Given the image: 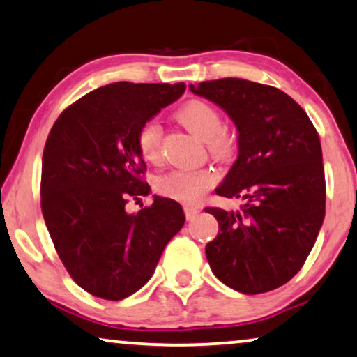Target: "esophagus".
Masks as SVG:
<instances>
[{
  "mask_svg": "<svg viewBox=\"0 0 357 357\" xmlns=\"http://www.w3.org/2000/svg\"><path fill=\"white\" fill-rule=\"evenodd\" d=\"M199 212H201V207L199 206H191V204H186V206H184V213H186L188 220H192Z\"/></svg>",
  "mask_w": 357,
  "mask_h": 357,
  "instance_id": "obj_1",
  "label": "esophagus"
}]
</instances>
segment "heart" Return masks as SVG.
<instances>
[{
	"label": "heart",
	"instance_id": "1",
	"mask_svg": "<svg viewBox=\"0 0 357 357\" xmlns=\"http://www.w3.org/2000/svg\"><path fill=\"white\" fill-rule=\"evenodd\" d=\"M178 121L206 140L207 150L217 158H230L235 150V137L223 129V117L217 107L206 101H189L176 114ZM137 149L146 163L156 165L161 160V126L151 119L140 126L137 132ZM215 183V174L211 169L179 168L160 176L155 183L156 192L181 202H197Z\"/></svg>",
	"mask_w": 357,
	"mask_h": 357
}]
</instances>
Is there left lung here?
<instances>
[{"label": "left lung", "mask_w": 357, "mask_h": 357, "mask_svg": "<svg viewBox=\"0 0 357 357\" xmlns=\"http://www.w3.org/2000/svg\"><path fill=\"white\" fill-rule=\"evenodd\" d=\"M191 91L220 106L238 130V158L215 192L243 206L206 208L218 222L206 246L211 269L241 294L281 287L301 271L325 218L317 129L289 94L268 84L222 78Z\"/></svg>", "instance_id": "1"}]
</instances>
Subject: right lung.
<instances>
[{"label": "right lung", "mask_w": 357, "mask_h": 357, "mask_svg": "<svg viewBox=\"0 0 357 357\" xmlns=\"http://www.w3.org/2000/svg\"><path fill=\"white\" fill-rule=\"evenodd\" d=\"M184 89V83L106 84L66 107L47 137L42 215L71 279L91 296L122 301L144 287L184 225L173 199L153 196L151 206L126 212L129 199L150 192L137 132Z\"/></svg>", "instance_id": "add662e5"}]
</instances>
